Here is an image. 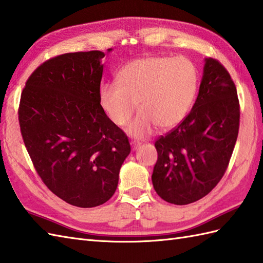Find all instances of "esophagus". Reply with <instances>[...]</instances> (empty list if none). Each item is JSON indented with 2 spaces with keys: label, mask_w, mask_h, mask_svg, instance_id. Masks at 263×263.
<instances>
[{
  "label": "esophagus",
  "mask_w": 263,
  "mask_h": 263,
  "mask_svg": "<svg viewBox=\"0 0 263 263\" xmlns=\"http://www.w3.org/2000/svg\"><path fill=\"white\" fill-rule=\"evenodd\" d=\"M130 145H132L133 151H136L139 146H141V143H139V142H132Z\"/></svg>",
  "instance_id": "obj_1"
}]
</instances>
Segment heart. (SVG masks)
Returning <instances> with one entry per match:
<instances>
[{
	"label": "heart",
	"instance_id": "obj_1",
	"mask_svg": "<svg viewBox=\"0 0 263 263\" xmlns=\"http://www.w3.org/2000/svg\"><path fill=\"white\" fill-rule=\"evenodd\" d=\"M197 87V68L188 58L143 57L126 64L117 74V82L101 85L100 103L118 127L130 120L138 104L141 112L127 132L143 138L156 126L166 130L180 125L190 111Z\"/></svg>",
	"mask_w": 263,
	"mask_h": 263
}]
</instances>
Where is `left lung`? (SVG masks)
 Returning a JSON list of instances; mask_svg holds the SVG:
<instances>
[{
  "label": "left lung",
  "mask_w": 263,
  "mask_h": 263,
  "mask_svg": "<svg viewBox=\"0 0 263 263\" xmlns=\"http://www.w3.org/2000/svg\"><path fill=\"white\" fill-rule=\"evenodd\" d=\"M238 126L236 86L218 61L205 58L190 114L155 142L157 162L152 182L156 194L174 205H188L208 195L229 166Z\"/></svg>",
  "instance_id": "1"
}]
</instances>
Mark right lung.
<instances>
[{"instance_id": "add662e5", "label": "right lung", "mask_w": 263, "mask_h": 263, "mask_svg": "<svg viewBox=\"0 0 263 263\" xmlns=\"http://www.w3.org/2000/svg\"><path fill=\"white\" fill-rule=\"evenodd\" d=\"M104 55L67 52L46 61L28 79L19 106L21 135L39 177L81 208L114 196L130 153L125 133L100 104Z\"/></svg>"}]
</instances>
